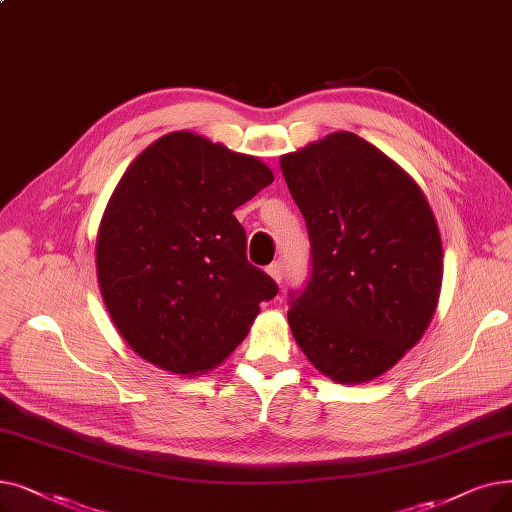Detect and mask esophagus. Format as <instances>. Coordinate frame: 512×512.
<instances>
[{"label": "esophagus", "mask_w": 512, "mask_h": 512, "mask_svg": "<svg viewBox=\"0 0 512 512\" xmlns=\"http://www.w3.org/2000/svg\"><path fill=\"white\" fill-rule=\"evenodd\" d=\"M268 274H270L276 282H282V278H284V268H282V263H280V261L270 263V265H268Z\"/></svg>", "instance_id": "1"}]
</instances>
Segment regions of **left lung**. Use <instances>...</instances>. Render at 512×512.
<instances>
[{
  "label": "left lung",
  "instance_id": "1",
  "mask_svg": "<svg viewBox=\"0 0 512 512\" xmlns=\"http://www.w3.org/2000/svg\"><path fill=\"white\" fill-rule=\"evenodd\" d=\"M280 167L311 247L309 278L288 295L295 341L332 381H372L435 314L443 268L433 211L402 167L351 131L284 154Z\"/></svg>",
  "mask_w": 512,
  "mask_h": 512
}]
</instances>
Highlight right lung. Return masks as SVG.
Wrapping results in <instances>:
<instances>
[{
	"instance_id": "add662e5",
	"label": "right lung",
	"mask_w": 512,
	"mask_h": 512,
	"mask_svg": "<svg viewBox=\"0 0 512 512\" xmlns=\"http://www.w3.org/2000/svg\"><path fill=\"white\" fill-rule=\"evenodd\" d=\"M268 165L190 131L148 146L121 177L96 242L102 299L140 358L175 374L215 368L278 284L247 259L234 209Z\"/></svg>"
}]
</instances>
